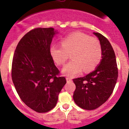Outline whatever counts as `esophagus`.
Returning a JSON list of instances; mask_svg holds the SVG:
<instances>
[{
  "instance_id": "1",
  "label": "esophagus",
  "mask_w": 129,
  "mask_h": 129,
  "mask_svg": "<svg viewBox=\"0 0 129 129\" xmlns=\"http://www.w3.org/2000/svg\"><path fill=\"white\" fill-rule=\"evenodd\" d=\"M66 80H67V82H72V79L70 77H67L66 78Z\"/></svg>"
}]
</instances>
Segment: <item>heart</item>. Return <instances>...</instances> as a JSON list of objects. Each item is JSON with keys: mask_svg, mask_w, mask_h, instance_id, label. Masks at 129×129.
<instances>
[{"mask_svg": "<svg viewBox=\"0 0 129 129\" xmlns=\"http://www.w3.org/2000/svg\"><path fill=\"white\" fill-rule=\"evenodd\" d=\"M61 45H52L50 54L58 66L64 64L71 54L72 60L62 70L63 74L74 76L84 71H93L101 62L102 50L99 40L86 34L75 32L61 40Z\"/></svg>", "mask_w": 129, "mask_h": 129, "instance_id": "b5f03b06", "label": "heart"}]
</instances>
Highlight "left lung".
Listing matches in <instances>:
<instances>
[{
    "instance_id": "1",
    "label": "left lung",
    "mask_w": 129,
    "mask_h": 129,
    "mask_svg": "<svg viewBox=\"0 0 129 129\" xmlns=\"http://www.w3.org/2000/svg\"><path fill=\"white\" fill-rule=\"evenodd\" d=\"M93 34L101 44L102 60L94 71L73 79L76 86L73 95L74 102L85 110H94L104 104L112 93L118 77L116 58L111 44L101 34Z\"/></svg>"
}]
</instances>
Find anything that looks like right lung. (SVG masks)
I'll list each match as a JSON object with an SVG mask.
<instances>
[{
	"instance_id": "obj_1",
	"label": "right lung",
	"mask_w": 129,
	"mask_h": 129,
	"mask_svg": "<svg viewBox=\"0 0 129 129\" xmlns=\"http://www.w3.org/2000/svg\"><path fill=\"white\" fill-rule=\"evenodd\" d=\"M54 28H36L18 43L12 64V79L18 95L28 107L39 113L55 107L66 84L50 54Z\"/></svg>"
}]
</instances>
